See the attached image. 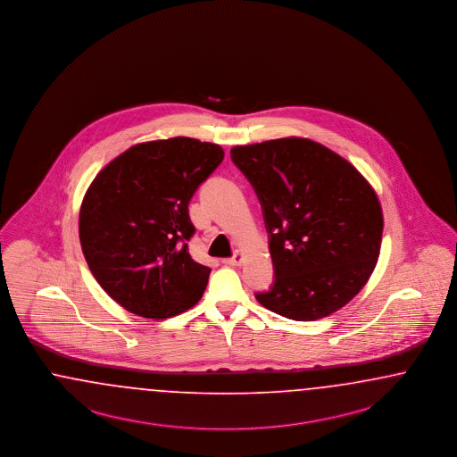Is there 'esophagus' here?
I'll use <instances>...</instances> for the list:
<instances>
[{
  "mask_svg": "<svg viewBox=\"0 0 457 457\" xmlns=\"http://www.w3.org/2000/svg\"><path fill=\"white\" fill-rule=\"evenodd\" d=\"M243 260H245L243 253L236 251L235 256H233V258H226L222 263L228 264V266H241V264H243Z\"/></svg>",
  "mask_w": 457,
  "mask_h": 457,
  "instance_id": "34e87169",
  "label": "esophagus"
}]
</instances>
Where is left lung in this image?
I'll return each mask as SVG.
<instances>
[{
    "label": "left lung",
    "mask_w": 457,
    "mask_h": 457,
    "mask_svg": "<svg viewBox=\"0 0 457 457\" xmlns=\"http://www.w3.org/2000/svg\"><path fill=\"white\" fill-rule=\"evenodd\" d=\"M263 209L275 279L256 293L296 321L332 315L367 283L384 218L372 186L319 142L288 137L231 149Z\"/></svg>",
    "instance_id": "1"
}]
</instances>
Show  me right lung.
I'll return each instance as SVG.
<instances>
[{"label": "right lung", "mask_w": 457, "mask_h": 457, "mask_svg": "<svg viewBox=\"0 0 457 457\" xmlns=\"http://www.w3.org/2000/svg\"><path fill=\"white\" fill-rule=\"evenodd\" d=\"M224 159L218 144L172 137L130 147L104 167L83 197V256L105 293L130 313L169 319L197 303L209 270L187 241L189 201Z\"/></svg>", "instance_id": "obj_1"}]
</instances>
